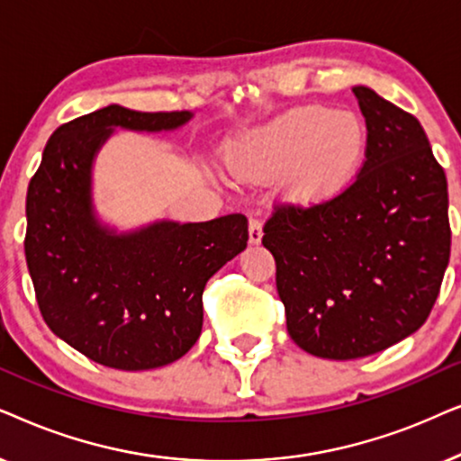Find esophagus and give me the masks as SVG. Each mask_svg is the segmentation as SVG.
Instances as JSON below:
<instances>
[{
	"label": "esophagus",
	"instance_id": "34e87169",
	"mask_svg": "<svg viewBox=\"0 0 461 461\" xmlns=\"http://www.w3.org/2000/svg\"><path fill=\"white\" fill-rule=\"evenodd\" d=\"M263 238V223L259 219H250L249 223V242L250 244H259Z\"/></svg>",
	"mask_w": 461,
	"mask_h": 461
}]
</instances>
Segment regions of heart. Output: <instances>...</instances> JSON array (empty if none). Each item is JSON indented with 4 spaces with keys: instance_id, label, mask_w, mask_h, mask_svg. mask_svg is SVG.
I'll list each match as a JSON object with an SVG mask.
<instances>
[{
    "instance_id": "1",
    "label": "heart",
    "mask_w": 461,
    "mask_h": 461,
    "mask_svg": "<svg viewBox=\"0 0 461 461\" xmlns=\"http://www.w3.org/2000/svg\"><path fill=\"white\" fill-rule=\"evenodd\" d=\"M365 151V131L354 118L324 107H302L238 145L231 168L244 179L294 170L293 198L321 204L352 185Z\"/></svg>"
}]
</instances>
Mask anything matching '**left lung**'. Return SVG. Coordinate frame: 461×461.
Here are the masks:
<instances>
[{"mask_svg":"<svg viewBox=\"0 0 461 461\" xmlns=\"http://www.w3.org/2000/svg\"><path fill=\"white\" fill-rule=\"evenodd\" d=\"M366 159L341 195L278 208L263 231L274 255L286 329L318 358L352 360L426 322L451 250L445 170L420 122L354 86Z\"/></svg>","mask_w":461,"mask_h":461,"instance_id":"obj_1","label":"left lung"}]
</instances>
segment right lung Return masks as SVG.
<instances>
[{
  "instance_id": "add662e5",
  "label": "right lung",
  "mask_w": 461,
  "mask_h": 461,
  "mask_svg": "<svg viewBox=\"0 0 461 461\" xmlns=\"http://www.w3.org/2000/svg\"><path fill=\"white\" fill-rule=\"evenodd\" d=\"M192 112L122 105L63 124L48 139L27 192L24 255L41 316L90 360L147 371L187 354L202 333L208 278L247 249L244 214L118 230L95 204V162L115 131L173 132Z\"/></svg>"
}]
</instances>
